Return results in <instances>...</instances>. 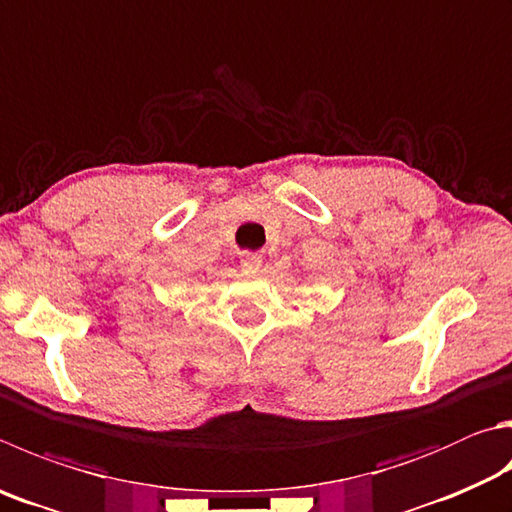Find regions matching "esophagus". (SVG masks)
Here are the masks:
<instances>
[{
	"label": "esophagus",
	"instance_id": "1",
	"mask_svg": "<svg viewBox=\"0 0 512 512\" xmlns=\"http://www.w3.org/2000/svg\"><path fill=\"white\" fill-rule=\"evenodd\" d=\"M239 264H241V268H244V271L255 273V271H259V266H262V257L253 255V253H244L239 259Z\"/></svg>",
	"mask_w": 512,
	"mask_h": 512
}]
</instances>
